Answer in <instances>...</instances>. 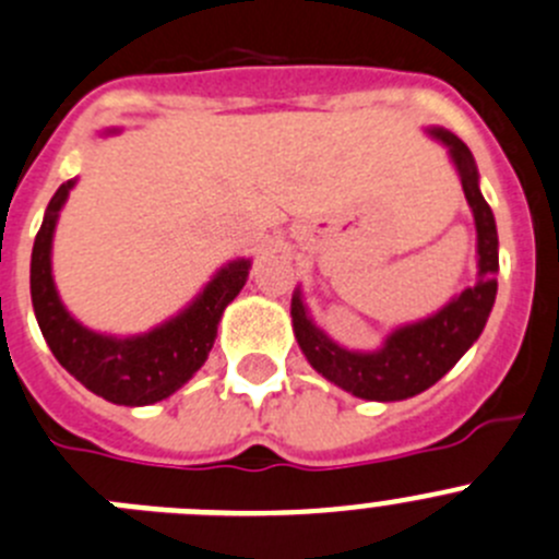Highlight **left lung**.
Returning a JSON list of instances; mask_svg holds the SVG:
<instances>
[{
	"mask_svg": "<svg viewBox=\"0 0 559 559\" xmlns=\"http://www.w3.org/2000/svg\"><path fill=\"white\" fill-rule=\"evenodd\" d=\"M433 140L450 151L466 203L475 216L477 230V280L472 288H464L453 301L433 316L417 323L395 329L379 350H348L334 343L312 323L301 290L290 301L294 334L299 340L307 362L326 381L340 390L350 392L365 401H406L419 395L442 379L461 356L472 348L491 316L497 299V271H499V238L491 209L480 194V175L475 156L455 134L444 129L428 131Z\"/></svg>",
	"mask_w": 559,
	"mask_h": 559,
	"instance_id": "8db88e82",
	"label": "left lung"
}]
</instances>
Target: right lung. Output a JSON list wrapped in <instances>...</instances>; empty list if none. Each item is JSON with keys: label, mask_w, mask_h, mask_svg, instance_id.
<instances>
[{"label": "right lung", "mask_w": 559, "mask_h": 559, "mask_svg": "<svg viewBox=\"0 0 559 559\" xmlns=\"http://www.w3.org/2000/svg\"><path fill=\"white\" fill-rule=\"evenodd\" d=\"M73 183L76 180L62 183L51 197L32 247L29 290L37 326L57 362L90 392L117 406H151L180 390L203 368L214 348L222 312L247 285L252 260L238 258L222 265L183 312L151 332L134 337L93 332L66 310L51 276V238Z\"/></svg>", "instance_id": "right-lung-1"}]
</instances>
